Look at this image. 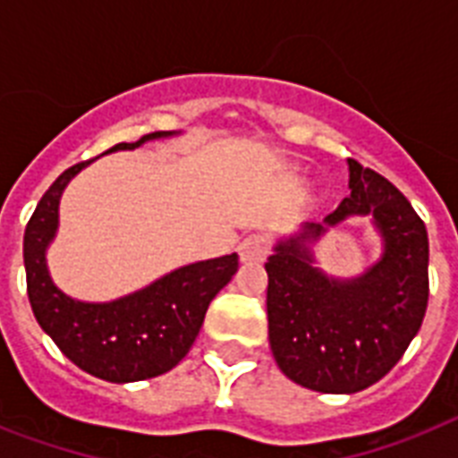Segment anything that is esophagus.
<instances>
[{
  "instance_id": "esophagus-1",
  "label": "esophagus",
  "mask_w": 458,
  "mask_h": 458,
  "mask_svg": "<svg viewBox=\"0 0 458 458\" xmlns=\"http://www.w3.org/2000/svg\"><path fill=\"white\" fill-rule=\"evenodd\" d=\"M240 259L244 264H257V261H264L271 251V237L264 235V233H254V235H247L240 242Z\"/></svg>"
}]
</instances>
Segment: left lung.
Returning <instances> with one entry per match:
<instances>
[{
	"instance_id": "obj_1",
	"label": "left lung",
	"mask_w": 458,
	"mask_h": 458,
	"mask_svg": "<svg viewBox=\"0 0 458 458\" xmlns=\"http://www.w3.org/2000/svg\"><path fill=\"white\" fill-rule=\"evenodd\" d=\"M370 214L385 254L352 283L311 266L306 242L323 225L276 247L268 273V340L290 380L326 394L366 390L387 376L419 333L428 309V230L404 194L380 173L349 158V194L326 216L327 225Z\"/></svg>"
}]
</instances>
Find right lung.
Returning <instances> with one entry per match:
<instances>
[{
  "instance_id": "1",
  "label": "right lung",
  "mask_w": 458,
  "mask_h": 458,
  "mask_svg": "<svg viewBox=\"0 0 458 458\" xmlns=\"http://www.w3.org/2000/svg\"><path fill=\"white\" fill-rule=\"evenodd\" d=\"M165 135L171 132H152L106 152L135 149L147 140ZM85 164L71 165L54 180L25 225L23 261L32 313L64 356L89 376L109 383L157 377L185 359L208 304L235 276L240 259L228 254L182 266L154 285L109 304H85L66 297L47 273L45 250L59 223L61 192Z\"/></svg>"
}]
</instances>
